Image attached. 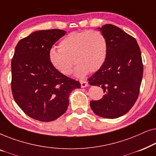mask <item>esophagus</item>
<instances>
[{
	"mask_svg": "<svg viewBox=\"0 0 156 156\" xmlns=\"http://www.w3.org/2000/svg\"><path fill=\"white\" fill-rule=\"evenodd\" d=\"M80 84H81V87H87L89 86V83L87 82V81H83L81 80L80 81Z\"/></svg>",
	"mask_w": 156,
	"mask_h": 156,
	"instance_id": "esophagus-1",
	"label": "esophagus"
}]
</instances>
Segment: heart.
Wrapping results in <instances>:
<instances>
[{
	"instance_id": "heart-1",
	"label": "heart",
	"mask_w": 156,
	"mask_h": 156,
	"mask_svg": "<svg viewBox=\"0 0 156 156\" xmlns=\"http://www.w3.org/2000/svg\"><path fill=\"white\" fill-rule=\"evenodd\" d=\"M59 47L50 50L49 59L53 67L64 75L71 74L74 62L77 65L74 74L83 77L89 71H98L107 57V40L98 30L72 32L61 40Z\"/></svg>"
}]
</instances>
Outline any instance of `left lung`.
I'll return each mask as SVG.
<instances>
[{
	"mask_svg": "<svg viewBox=\"0 0 156 156\" xmlns=\"http://www.w3.org/2000/svg\"><path fill=\"white\" fill-rule=\"evenodd\" d=\"M108 42L105 62L89 79V84L101 87L104 95L91 101L95 114L119 118L129 112L138 99L144 72L141 53L136 39L112 24L98 27Z\"/></svg>",
	"mask_w": 156,
	"mask_h": 156,
	"instance_id": "8db88e82",
	"label": "left lung"
}]
</instances>
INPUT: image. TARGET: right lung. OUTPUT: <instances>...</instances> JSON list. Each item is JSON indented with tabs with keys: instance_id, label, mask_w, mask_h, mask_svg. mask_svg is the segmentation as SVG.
Instances as JSON below:
<instances>
[{
	"instance_id": "right-lung-1",
	"label": "right lung",
	"mask_w": 156,
	"mask_h": 156,
	"mask_svg": "<svg viewBox=\"0 0 156 156\" xmlns=\"http://www.w3.org/2000/svg\"><path fill=\"white\" fill-rule=\"evenodd\" d=\"M66 34L62 30L34 32L17 44L11 62V89L19 107L44 122L65 114L72 90L80 84L60 73L50 63L49 52Z\"/></svg>"
}]
</instances>
